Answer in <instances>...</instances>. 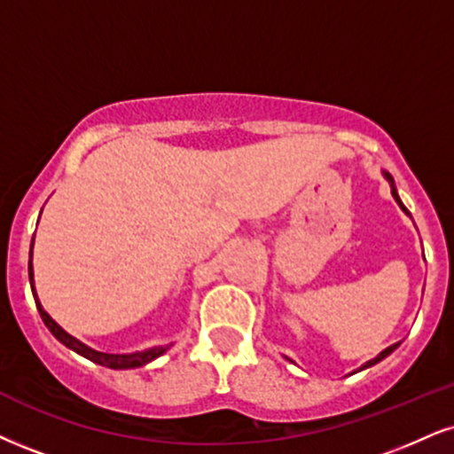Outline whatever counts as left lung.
Here are the masks:
<instances>
[{
	"label": "left lung",
	"mask_w": 454,
	"mask_h": 454,
	"mask_svg": "<svg viewBox=\"0 0 454 454\" xmlns=\"http://www.w3.org/2000/svg\"><path fill=\"white\" fill-rule=\"evenodd\" d=\"M383 175H385V178H387V181H389V184H391V195H394V200H395V201H398V204H400V208H402V210H404V212H406V215H408L406 206H404V204H402L400 195H398V192H395V187H394V178H391V175H389V172H383ZM398 345H400V343H395V345H391V347H387V349H383V351H381V354H379L377 357H372V360H371V362H366V364H364V366L360 368V371H364V368H368V366H374V364H377V362H381V360H383V357H387V356L391 354V351H394V349H395V347H398Z\"/></svg>",
	"instance_id": "8db88e82"
}]
</instances>
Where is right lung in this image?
<instances>
[{"instance_id":"1","label":"right lung","mask_w":454,"mask_h":454,"mask_svg":"<svg viewBox=\"0 0 454 454\" xmlns=\"http://www.w3.org/2000/svg\"><path fill=\"white\" fill-rule=\"evenodd\" d=\"M35 238V236H33ZM31 253H33V244H31ZM31 253H29V282H31V290H33V299H35V305H37V311L39 316H42L43 324H46L50 333L54 334L56 339L60 340V343L69 347V349L75 351V354H80L83 357H88V360L94 362V364H100V366H107V368H115V371H121V368H138V366H145V364L153 362L155 357H160L161 354H166L168 351V345L166 347H153V349H145V351H134V354H103V351H97L92 349V347L83 345L82 340H77L75 337H71L69 333H65L63 328L56 324L52 317L48 316L46 311H43L42 303H39L37 294H35V286H33V265H31Z\"/></svg>"}]
</instances>
